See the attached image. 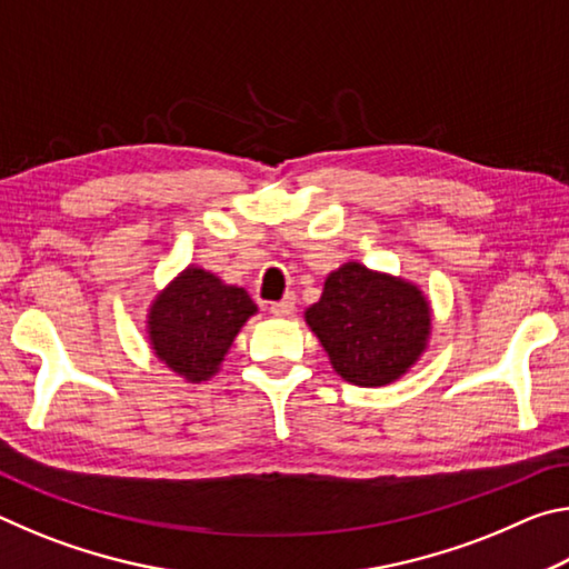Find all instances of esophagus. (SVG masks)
I'll return each instance as SVG.
<instances>
[{"instance_id": "34e87169", "label": "esophagus", "mask_w": 569, "mask_h": 569, "mask_svg": "<svg viewBox=\"0 0 569 569\" xmlns=\"http://www.w3.org/2000/svg\"><path fill=\"white\" fill-rule=\"evenodd\" d=\"M268 311H271L273 316H291L296 311V296L286 293L281 301H273L271 306H268Z\"/></svg>"}]
</instances>
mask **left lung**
<instances>
[{
  "label": "left lung",
  "instance_id": "8db88e82",
  "mask_svg": "<svg viewBox=\"0 0 569 569\" xmlns=\"http://www.w3.org/2000/svg\"><path fill=\"white\" fill-rule=\"evenodd\" d=\"M306 321L346 381L383 387L419 359L431 316L417 286L346 263L326 278Z\"/></svg>",
  "mask_w": 569,
  "mask_h": 569
}]
</instances>
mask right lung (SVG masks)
<instances>
[{
	"label": "right lung",
	"mask_w": 569,
	"mask_h": 569,
	"mask_svg": "<svg viewBox=\"0 0 569 569\" xmlns=\"http://www.w3.org/2000/svg\"><path fill=\"white\" fill-rule=\"evenodd\" d=\"M253 313L256 303L243 288L226 286L203 268H188L150 308L152 349L180 377L206 381Z\"/></svg>",
	"instance_id": "right-lung-1"
}]
</instances>
